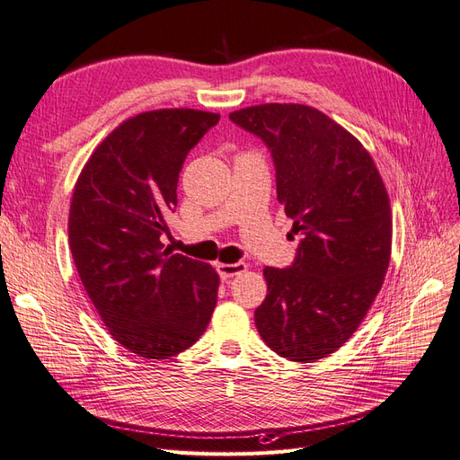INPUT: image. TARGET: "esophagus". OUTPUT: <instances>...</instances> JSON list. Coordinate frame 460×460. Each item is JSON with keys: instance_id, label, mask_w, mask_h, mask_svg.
I'll return each mask as SVG.
<instances>
[{"instance_id": "obj_1", "label": "esophagus", "mask_w": 460, "mask_h": 460, "mask_svg": "<svg viewBox=\"0 0 460 460\" xmlns=\"http://www.w3.org/2000/svg\"><path fill=\"white\" fill-rule=\"evenodd\" d=\"M247 270L245 262H217V272L222 280H230V278L238 276Z\"/></svg>"}]
</instances>
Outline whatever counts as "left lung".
I'll list each match as a JSON object with an SVG mask.
<instances>
[{
    "mask_svg": "<svg viewBox=\"0 0 460 460\" xmlns=\"http://www.w3.org/2000/svg\"><path fill=\"white\" fill-rule=\"evenodd\" d=\"M270 147L278 201L301 235L289 269L262 270L255 326L274 353L311 363L363 323L392 257V207L370 153L323 111L262 103L230 113Z\"/></svg>",
    "mask_w": 460,
    "mask_h": 460,
    "instance_id": "obj_1",
    "label": "left lung"
}]
</instances>
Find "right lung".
Listing matches in <instances>:
<instances>
[{"label": "right lung", "instance_id": "obj_1", "mask_svg": "<svg viewBox=\"0 0 460 460\" xmlns=\"http://www.w3.org/2000/svg\"><path fill=\"white\" fill-rule=\"evenodd\" d=\"M218 113L155 109L120 122L80 171L68 245L107 332L144 358H171L196 343L213 316L218 274L161 243L176 207L178 174Z\"/></svg>", "mask_w": 460, "mask_h": 460}]
</instances>
